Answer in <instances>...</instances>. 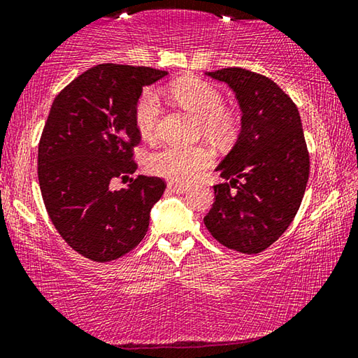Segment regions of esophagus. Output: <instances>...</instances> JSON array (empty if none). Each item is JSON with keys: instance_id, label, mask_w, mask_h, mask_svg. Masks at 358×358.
<instances>
[{"instance_id": "34e87169", "label": "esophagus", "mask_w": 358, "mask_h": 358, "mask_svg": "<svg viewBox=\"0 0 358 358\" xmlns=\"http://www.w3.org/2000/svg\"><path fill=\"white\" fill-rule=\"evenodd\" d=\"M167 188H169V191L175 192V194H183V192L188 191V186L181 185V183H169Z\"/></svg>"}]
</instances>
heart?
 <instances>
[{
	"label": "heart",
	"instance_id": "b5f03b06",
	"mask_svg": "<svg viewBox=\"0 0 358 358\" xmlns=\"http://www.w3.org/2000/svg\"><path fill=\"white\" fill-rule=\"evenodd\" d=\"M170 94L185 110L199 117L201 129L208 137L226 140L234 134L236 117L223 108V95L210 83L197 78H183L172 84ZM161 115L162 103L159 92L152 87L145 89L134 108V121L141 138L152 140L156 137ZM213 157V151L208 146H166L150 156L148 169L157 177L175 183H188L212 166Z\"/></svg>",
	"mask_w": 358,
	"mask_h": 358
}]
</instances>
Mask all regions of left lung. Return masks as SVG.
<instances>
[{
	"mask_svg": "<svg viewBox=\"0 0 358 358\" xmlns=\"http://www.w3.org/2000/svg\"><path fill=\"white\" fill-rule=\"evenodd\" d=\"M206 75L232 89L242 119L236 145L215 169L226 183L213 186L203 223L221 245L259 253L287 231L301 206L309 180L301 117L269 78L243 68Z\"/></svg>",
	"mask_w": 358,
	"mask_h": 358,
	"instance_id": "obj_1",
	"label": "left lung"
}]
</instances>
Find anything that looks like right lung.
I'll list each match as a JSON object with an SVG mask.
<instances>
[{"label":"right lung","mask_w":358,"mask_h":358,"mask_svg":"<svg viewBox=\"0 0 358 358\" xmlns=\"http://www.w3.org/2000/svg\"><path fill=\"white\" fill-rule=\"evenodd\" d=\"M167 71L101 64L79 75L57 95L38 146V180L55 229L79 255L106 263L143 239L150 213L166 183L130 178L113 191V178L137 170L140 143L134 108L145 86Z\"/></svg>","instance_id":"obj_1"}]
</instances>
